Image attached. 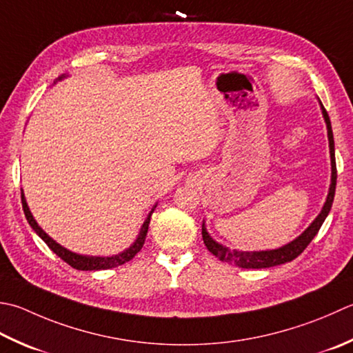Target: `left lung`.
Listing matches in <instances>:
<instances>
[{"instance_id":"obj_1","label":"left lung","mask_w":353,"mask_h":353,"mask_svg":"<svg viewBox=\"0 0 353 353\" xmlns=\"http://www.w3.org/2000/svg\"><path fill=\"white\" fill-rule=\"evenodd\" d=\"M320 101V99H319ZM321 105V113L324 117V122H326L327 127V139H329V150H330V165H332V176H330V186H329V194L326 202H324V206L321 212L316 216L312 223L309 225L307 230L301 234V236L292 240L291 243H288L281 248H277V250H269V251H231L228 250L226 246L217 243L214 240L208 231H206L205 222L202 225V237H203V243L208 248V251L211 254L216 255L219 260L228 261V263H232L239 268H245V269H261V268H272L277 265L288 263V261H292L294 259L299 257V255L306 250L307 245L312 241V239L319 234L320 228L323 225L324 220H326L327 214L332 208V202H334V196H335V186H336V163H335V145H334V133H332V125H330V119L329 114L326 112V108Z\"/></svg>"}]
</instances>
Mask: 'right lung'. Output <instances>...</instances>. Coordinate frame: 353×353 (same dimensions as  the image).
<instances>
[{
  "label": "right lung",
  "mask_w": 353,
  "mask_h": 353,
  "mask_svg": "<svg viewBox=\"0 0 353 353\" xmlns=\"http://www.w3.org/2000/svg\"><path fill=\"white\" fill-rule=\"evenodd\" d=\"M62 78H64V76H61L59 79H62ZM21 202H23V210H24V214H26V219H27V222H29V225L32 226V230L46 241V245L50 248V250L54 254H57L58 257H61L62 260L65 261V263H68L72 268L79 269V271H101V269H112V268H116V266H121L123 263H127V261H130L131 259H133L134 255L142 250V246L145 243V237H147V232H148V225H150L151 214H153V211L156 208V205H154L153 210H151V212L148 214V217L145 219L143 225L141 226L139 236H137V239L134 240V243L131 245L128 250L122 251L121 254H117V255H112V257H90V255H81V254H76V252L68 251L67 248L61 246L52 237L47 236V234L43 231V228H41L37 223V220L33 219L32 212L29 210V206H27L23 190H21Z\"/></svg>",
  "instance_id": "obj_1"
}]
</instances>
